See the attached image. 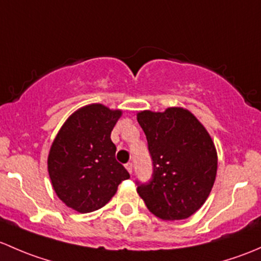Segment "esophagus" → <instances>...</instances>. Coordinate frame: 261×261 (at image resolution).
<instances>
[{
    "mask_svg": "<svg viewBox=\"0 0 261 261\" xmlns=\"http://www.w3.org/2000/svg\"><path fill=\"white\" fill-rule=\"evenodd\" d=\"M125 168H127V171L129 172V173H132V172H133V165H132L130 162H128L127 165H125Z\"/></svg>",
    "mask_w": 261,
    "mask_h": 261,
    "instance_id": "obj_1",
    "label": "esophagus"
}]
</instances>
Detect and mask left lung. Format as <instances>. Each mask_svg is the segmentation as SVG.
<instances>
[{"label": "left lung", "instance_id": "left-lung-1", "mask_svg": "<svg viewBox=\"0 0 261 261\" xmlns=\"http://www.w3.org/2000/svg\"><path fill=\"white\" fill-rule=\"evenodd\" d=\"M137 120L146 134L153 161L152 179L137 182L147 208L162 220H184L210 195L217 172V153L206 128L190 111H143Z\"/></svg>", "mask_w": 261, "mask_h": 261}]
</instances>
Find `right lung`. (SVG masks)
I'll list each match as a JSON object with an SVG mask.
<instances>
[{
	"label": "right lung",
	"mask_w": 261,
	"mask_h": 261,
	"mask_svg": "<svg viewBox=\"0 0 261 261\" xmlns=\"http://www.w3.org/2000/svg\"><path fill=\"white\" fill-rule=\"evenodd\" d=\"M122 111L89 104L66 119L51 144L47 171L58 197L68 207L87 214L111 201L128 171L115 160L111 139Z\"/></svg>",
	"instance_id": "1"
}]
</instances>
